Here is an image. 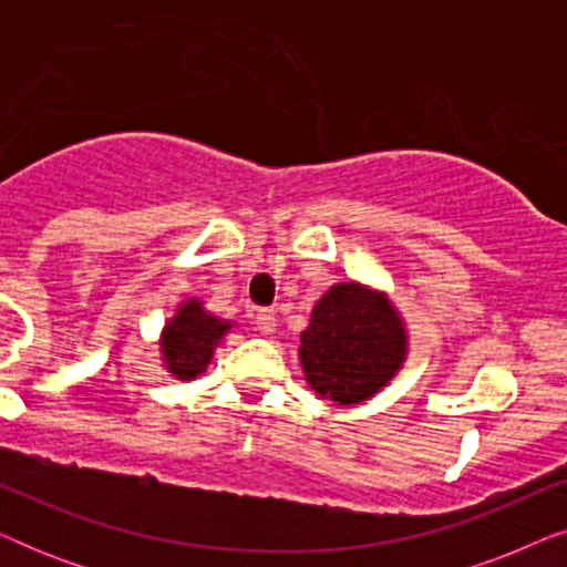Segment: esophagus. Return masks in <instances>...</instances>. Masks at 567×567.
I'll return each mask as SVG.
<instances>
[{"instance_id":"34e87169","label":"esophagus","mask_w":567,"mask_h":567,"mask_svg":"<svg viewBox=\"0 0 567 567\" xmlns=\"http://www.w3.org/2000/svg\"><path fill=\"white\" fill-rule=\"evenodd\" d=\"M255 328H258L262 336H270V332L276 330L274 309H258V312H255Z\"/></svg>"}]
</instances>
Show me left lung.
Listing matches in <instances>:
<instances>
[{
    "instance_id": "obj_1",
    "label": "left lung",
    "mask_w": 567,
    "mask_h": 567,
    "mask_svg": "<svg viewBox=\"0 0 567 567\" xmlns=\"http://www.w3.org/2000/svg\"><path fill=\"white\" fill-rule=\"evenodd\" d=\"M405 353L408 336L390 299L353 281L336 284L317 301L299 348L309 386L338 405L374 398Z\"/></svg>"
}]
</instances>
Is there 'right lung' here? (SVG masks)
Masks as SVG:
<instances>
[{
  "instance_id": "add662e5",
  "label": "right lung",
  "mask_w": 567,
  "mask_h": 567,
  "mask_svg": "<svg viewBox=\"0 0 567 567\" xmlns=\"http://www.w3.org/2000/svg\"><path fill=\"white\" fill-rule=\"evenodd\" d=\"M229 328V322L208 315L198 299L181 305L177 315L162 332L159 343L169 374L177 379H196L198 374H204L214 355V348L221 343L224 332Z\"/></svg>"
}]
</instances>
